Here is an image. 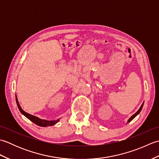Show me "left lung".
Instances as JSON below:
<instances>
[{
	"mask_svg": "<svg viewBox=\"0 0 159 159\" xmlns=\"http://www.w3.org/2000/svg\"><path fill=\"white\" fill-rule=\"evenodd\" d=\"M143 104H141V107L139 108V109L138 110V111H137V112H136L135 113H134V115H133V116H132L129 118V119H128V122H127V123H128V122H130V121H131L132 120H133L134 119V117H135L137 116L138 114H139V113L141 112V109H142V108H143Z\"/></svg>",
	"mask_w": 159,
	"mask_h": 159,
	"instance_id": "left-lung-1",
	"label": "left lung"
}]
</instances>
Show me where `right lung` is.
<instances>
[{"mask_svg":"<svg viewBox=\"0 0 159 159\" xmlns=\"http://www.w3.org/2000/svg\"><path fill=\"white\" fill-rule=\"evenodd\" d=\"M16 103H17V105H18V109L20 110V112L22 115H24L26 117H27L29 120H31V121H33V123L38 125L39 126H42V127H47V126H53V125L56 124L58 121H59V119L57 120H42V119H40V118L33 116V115L29 114L28 113H26L25 111H23L22 109L20 107V105L19 104L18 102V98L16 96Z\"/></svg>","mask_w":159,"mask_h":159,"instance_id":"1","label":"right lung"}]
</instances>
